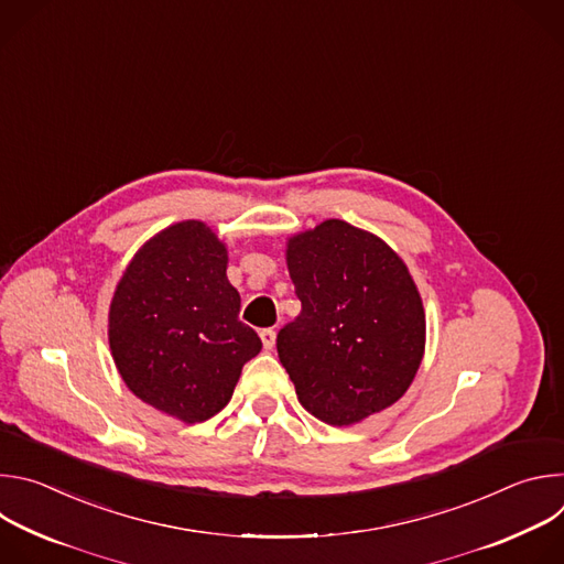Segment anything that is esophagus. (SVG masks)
Returning <instances> with one entry per match:
<instances>
[{
    "instance_id": "1",
    "label": "esophagus",
    "mask_w": 564,
    "mask_h": 564,
    "mask_svg": "<svg viewBox=\"0 0 564 564\" xmlns=\"http://www.w3.org/2000/svg\"><path fill=\"white\" fill-rule=\"evenodd\" d=\"M261 341H263V348H265V350H272V348H274V341H276V333H274L272 328L261 330Z\"/></svg>"
}]
</instances>
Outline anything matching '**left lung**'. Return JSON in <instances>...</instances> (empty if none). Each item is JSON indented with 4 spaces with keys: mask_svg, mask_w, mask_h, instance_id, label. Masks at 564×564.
<instances>
[{
    "mask_svg": "<svg viewBox=\"0 0 564 564\" xmlns=\"http://www.w3.org/2000/svg\"><path fill=\"white\" fill-rule=\"evenodd\" d=\"M301 314L276 350L301 406L333 426L381 413L409 390L426 346L420 290L383 240L328 218L288 238Z\"/></svg>",
    "mask_w": 564,
    "mask_h": 564,
    "instance_id": "8db88e82",
    "label": "left lung"
}]
</instances>
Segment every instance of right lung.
<instances>
[{
    "mask_svg": "<svg viewBox=\"0 0 564 564\" xmlns=\"http://www.w3.org/2000/svg\"><path fill=\"white\" fill-rule=\"evenodd\" d=\"M238 312L227 248L212 227L181 220L158 231L133 254L109 305V346L122 381L185 424L214 417L263 348Z\"/></svg>",
    "mask_w": 564,
    "mask_h": 564,
    "instance_id": "right-lung-1",
    "label": "right lung"
}]
</instances>
